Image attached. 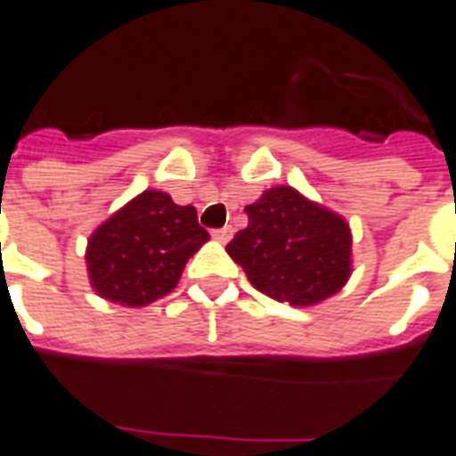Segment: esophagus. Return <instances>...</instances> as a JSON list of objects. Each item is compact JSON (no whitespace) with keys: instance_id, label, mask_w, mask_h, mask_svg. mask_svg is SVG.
Masks as SVG:
<instances>
[{"instance_id":"esophagus-1","label":"esophagus","mask_w":456,"mask_h":456,"mask_svg":"<svg viewBox=\"0 0 456 456\" xmlns=\"http://www.w3.org/2000/svg\"><path fill=\"white\" fill-rule=\"evenodd\" d=\"M211 235H214V240H216V242L225 245V242L232 238V228H231V225H224V228H218V231L211 232Z\"/></svg>"}]
</instances>
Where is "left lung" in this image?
Here are the masks:
<instances>
[{
  "label": "left lung",
  "instance_id": "obj_1",
  "mask_svg": "<svg viewBox=\"0 0 456 456\" xmlns=\"http://www.w3.org/2000/svg\"><path fill=\"white\" fill-rule=\"evenodd\" d=\"M249 224L225 251L261 294L315 305L344 289L353 273L351 225L291 185H275L245 207Z\"/></svg>",
  "mask_w": 456,
  "mask_h": 456
}]
</instances>
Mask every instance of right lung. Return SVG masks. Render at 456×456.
Returning <instances> with one entry per match:
<instances>
[{
    "label": "right lung",
    "mask_w": 456,
    "mask_h": 456,
    "mask_svg": "<svg viewBox=\"0 0 456 456\" xmlns=\"http://www.w3.org/2000/svg\"><path fill=\"white\" fill-rule=\"evenodd\" d=\"M207 240L195 207L176 205L155 188L143 191L91 232L84 254L91 289L126 308L152 304L174 291Z\"/></svg>",
    "instance_id": "right-lung-1"
}]
</instances>
